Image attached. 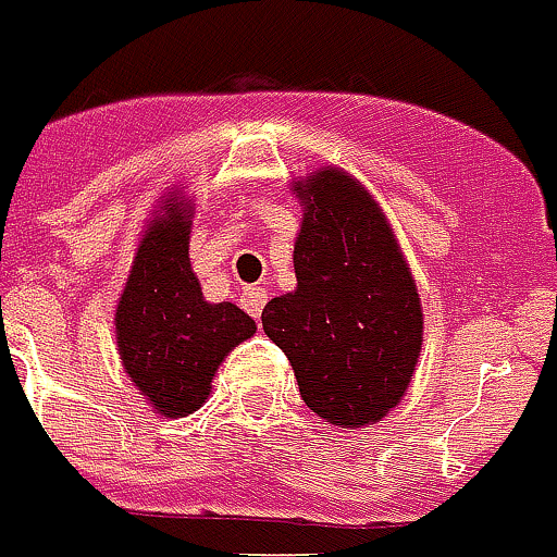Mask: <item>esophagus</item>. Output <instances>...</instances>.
<instances>
[{"label": "esophagus", "instance_id": "34e87169", "mask_svg": "<svg viewBox=\"0 0 557 557\" xmlns=\"http://www.w3.org/2000/svg\"><path fill=\"white\" fill-rule=\"evenodd\" d=\"M239 304H243L245 312L253 314L256 321H259V318H262L264 304H268V289H262V287H245L243 295H239Z\"/></svg>", "mask_w": 557, "mask_h": 557}]
</instances>
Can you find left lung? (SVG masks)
<instances>
[{
    "label": "left lung",
    "instance_id": "left-lung-1",
    "mask_svg": "<svg viewBox=\"0 0 557 557\" xmlns=\"http://www.w3.org/2000/svg\"><path fill=\"white\" fill-rule=\"evenodd\" d=\"M298 287L264 307L307 407L334 426L376 424L416 373L424 312L385 211L339 166L295 181Z\"/></svg>",
    "mask_w": 557,
    "mask_h": 557
}]
</instances>
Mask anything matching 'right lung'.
<instances>
[{"label":"right lung","instance_id":"1","mask_svg":"<svg viewBox=\"0 0 557 557\" xmlns=\"http://www.w3.org/2000/svg\"><path fill=\"white\" fill-rule=\"evenodd\" d=\"M191 203L170 191L136 248L116 304V348L131 382L166 418L200 410L228 351L253 337L236 304H209L189 264Z\"/></svg>","mask_w":557,"mask_h":557}]
</instances>
